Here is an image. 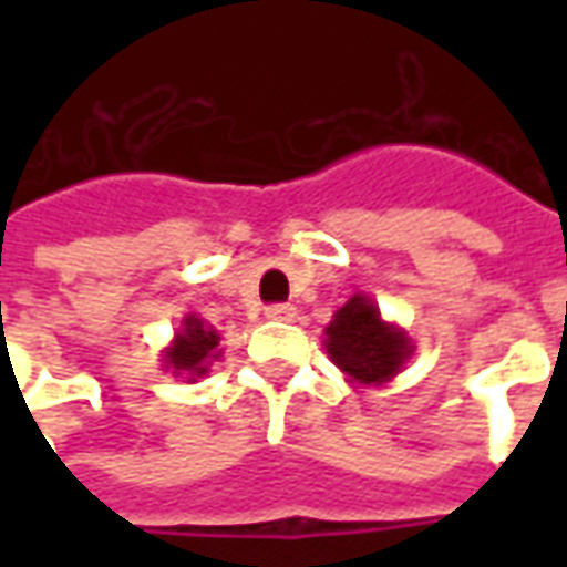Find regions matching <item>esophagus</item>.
Masks as SVG:
<instances>
[{"mask_svg":"<svg viewBox=\"0 0 567 567\" xmlns=\"http://www.w3.org/2000/svg\"><path fill=\"white\" fill-rule=\"evenodd\" d=\"M264 316L272 321H291L297 316V309L291 303H270V307L264 309Z\"/></svg>","mask_w":567,"mask_h":567,"instance_id":"34e87169","label":"esophagus"}]
</instances>
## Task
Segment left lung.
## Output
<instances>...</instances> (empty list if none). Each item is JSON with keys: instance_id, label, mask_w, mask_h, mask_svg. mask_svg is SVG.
Wrapping results in <instances>:
<instances>
[{"instance_id": "left-lung-1", "label": "left lung", "mask_w": 567, "mask_h": 567, "mask_svg": "<svg viewBox=\"0 0 567 567\" xmlns=\"http://www.w3.org/2000/svg\"><path fill=\"white\" fill-rule=\"evenodd\" d=\"M324 349L349 382L382 385L404 368L413 352L406 331L382 321L380 309L364 295H352L324 328Z\"/></svg>"}]
</instances>
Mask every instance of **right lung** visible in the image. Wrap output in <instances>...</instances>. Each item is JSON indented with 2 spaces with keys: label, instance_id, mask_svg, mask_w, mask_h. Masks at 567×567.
<instances>
[{
  "label": "right lung",
  "instance_id": "add662e5",
  "mask_svg": "<svg viewBox=\"0 0 567 567\" xmlns=\"http://www.w3.org/2000/svg\"><path fill=\"white\" fill-rule=\"evenodd\" d=\"M218 331L209 328L197 316H185L182 328L175 333L173 346L163 352V368H173V373H185L187 380L203 377L209 370V361H218Z\"/></svg>",
  "mask_w": 567,
  "mask_h": 567
}]
</instances>
